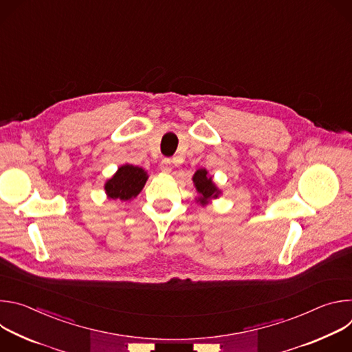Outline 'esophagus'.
<instances>
[{"label":"esophagus","mask_w":352,"mask_h":352,"mask_svg":"<svg viewBox=\"0 0 352 352\" xmlns=\"http://www.w3.org/2000/svg\"><path fill=\"white\" fill-rule=\"evenodd\" d=\"M160 170H162V173H164V174H170L171 170H173V163H171V160H170V159H164V160L160 163Z\"/></svg>","instance_id":"34e87169"}]
</instances>
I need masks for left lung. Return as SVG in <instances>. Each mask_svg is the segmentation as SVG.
Returning <instances> with one entry per match:
<instances>
[{"instance_id":"obj_1","label":"left lung","mask_w":352,"mask_h":352,"mask_svg":"<svg viewBox=\"0 0 352 352\" xmlns=\"http://www.w3.org/2000/svg\"><path fill=\"white\" fill-rule=\"evenodd\" d=\"M195 189L197 192V196L195 200L202 206H206L212 204V200L219 199L221 195V189L213 182V177L209 175L206 168H199L192 177Z\"/></svg>"}]
</instances>
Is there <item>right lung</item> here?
I'll use <instances>...</instances> for the list:
<instances>
[{
  "mask_svg": "<svg viewBox=\"0 0 352 352\" xmlns=\"http://www.w3.org/2000/svg\"><path fill=\"white\" fill-rule=\"evenodd\" d=\"M147 178L148 175L142 167L124 164L118 167L116 174L106 181V195L109 199H120L122 202H128V200H132L140 193Z\"/></svg>",
  "mask_w": 352,
  "mask_h": 352,
  "instance_id": "add662e5",
  "label": "right lung"
}]
</instances>
